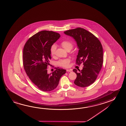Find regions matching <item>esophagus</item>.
Returning a JSON list of instances; mask_svg holds the SVG:
<instances>
[{
    "label": "esophagus",
    "mask_w": 126,
    "mask_h": 126,
    "mask_svg": "<svg viewBox=\"0 0 126 126\" xmlns=\"http://www.w3.org/2000/svg\"><path fill=\"white\" fill-rule=\"evenodd\" d=\"M66 71L67 72H72V69H67L66 70Z\"/></svg>",
    "instance_id": "obj_1"
}]
</instances>
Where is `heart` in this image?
Instances as JSON below:
<instances>
[{
    "label": "heart",
    "mask_w": 126,
    "mask_h": 126,
    "mask_svg": "<svg viewBox=\"0 0 126 126\" xmlns=\"http://www.w3.org/2000/svg\"><path fill=\"white\" fill-rule=\"evenodd\" d=\"M61 45L67 51H68V50H72L73 47V43H72V42L69 40H66L62 41L61 43ZM56 49H57V47L55 45L53 44L51 46L50 49V52L52 56H54L55 54ZM70 62V60L69 59H64L60 60L58 62V64L59 66L62 67L67 68L69 66Z\"/></svg>",
    "instance_id": "heart-1"
}]
</instances>
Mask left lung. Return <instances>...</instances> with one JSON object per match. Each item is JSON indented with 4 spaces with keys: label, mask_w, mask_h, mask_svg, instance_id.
Wrapping results in <instances>:
<instances>
[{
    "label": "left lung",
    "mask_w": 126,
    "mask_h": 126,
    "mask_svg": "<svg viewBox=\"0 0 126 126\" xmlns=\"http://www.w3.org/2000/svg\"><path fill=\"white\" fill-rule=\"evenodd\" d=\"M73 37L78 47L76 64L83 63L82 70L73 71L77 75L74 84L79 87H88L94 82L102 68L103 62V48L97 38L86 29L77 28L64 32Z\"/></svg>",
    "instance_id": "8db88e82"
}]
</instances>
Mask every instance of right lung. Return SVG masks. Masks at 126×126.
I'll use <instances>...</instances> for the list:
<instances>
[{
  "instance_id": "1",
  "label": "right lung",
  "mask_w": 126,
  "mask_h": 126,
  "mask_svg": "<svg viewBox=\"0 0 126 126\" xmlns=\"http://www.w3.org/2000/svg\"><path fill=\"white\" fill-rule=\"evenodd\" d=\"M60 37L59 33L53 31H41L30 37L23 48L25 71L31 81L43 91L55 89L61 77L66 73V70L57 68L52 74L47 73L51 58L50 49Z\"/></svg>"
}]
</instances>
